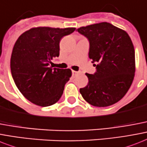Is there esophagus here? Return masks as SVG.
I'll list each match as a JSON object with an SVG mask.
<instances>
[{
  "mask_svg": "<svg viewBox=\"0 0 147 147\" xmlns=\"http://www.w3.org/2000/svg\"><path fill=\"white\" fill-rule=\"evenodd\" d=\"M71 73H72V76H76V74L78 73V71H74V70H72V71H71Z\"/></svg>",
  "mask_w": 147,
  "mask_h": 147,
  "instance_id": "esophagus-1",
  "label": "esophagus"
}]
</instances>
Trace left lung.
Wrapping results in <instances>:
<instances>
[{
  "instance_id": "obj_1",
  "label": "left lung",
  "mask_w": 147,
  "mask_h": 147,
  "mask_svg": "<svg viewBox=\"0 0 147 147\" xmlns=\"http://www.w3.org/2000/svg\"><path fill=\"white\" fill-rule=\"evenodd\" d=\"M89 41V58L96 71L86 73L88 85L80 88L82 97L92 106L109 107L125 96L135 72V52L126 32L109 22L78 28Z\"/></svg>"
}]
</instances>
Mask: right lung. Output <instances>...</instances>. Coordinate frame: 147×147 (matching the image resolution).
I'll list each match as a JSON object with an SVG mask.
<instances>
[{
    "label": "right lung",
    "instance_id": "obj_1",
    "mask_svg": "<svg viewBox=\"0 0 147 147\" xmlns=\"http://www.w3.org/2000/svg\"><path fill=\"white\" fill-rule=\"evenodd\" d=\"M75 28L38 27L26 31L14 45L10 69L19 90L27 100L40 107L59 100L71 76L69 69L50 66L59 55V41Z\"/></svg>",
    "mask_w": 147,
    "mask_h": 147
}]
</instances>
